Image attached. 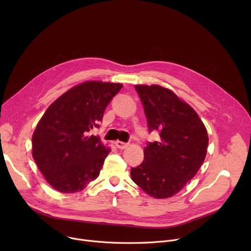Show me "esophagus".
Masks as SVG:
<instances>
[{
	"label": "esophagus",
	"mask_w": 251,
	"mask_h": 251,
	"mask_svg": "<svg viewBox=\"0 0 251 251\" xmlns=\"http://www.w3.org/2000/svg\"><path fill=\"white\" fill-rule=\"evenodd\" d=\"M114 144H115V146H116L118 149H121V150H123V149H125V148L128 147L127 143H124V142H121V141H115Z\"/></svg>",
	"instance_id": "obj_1"
}]
</instances>
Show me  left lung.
Returning <instances> with one entry per match:
<instances>
[{
    "label": "left lung",
    "mask_w": 251,
    "mask_h": 251,
    "mask_svg": "<svg viewBox=\"0 0 251 251\" xmlns=\"http://www.w3.org/2000/svg\"><path fill=\"white\" fill-rule=\"evenodd\" d=\"M144 107L148 130L160 141L148 142L144 161L131 168V177L146 194L167 199L196 176L206 155L208 137L197 112L160 85H135Z\"/></svg>",
    "instance_id": "obj_1"
}]
</instances>
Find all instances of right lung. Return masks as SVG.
I'll list each match as a JSON object with an SVG mask.
<instances>
[{"mask_svg":"<svg viewBox=\"0 0 251 251\" xmlns=\"http://www.w3.org/2000/svg\"><path fill=\"white\" fill-rule=\"evenodd\" d=\"M120 83L83 82L50 107L32 135V157L47 182L60 193H75L99 176L110 149L89 132L122 88Z\"/></svg>","mask_w":251,"mask_h":251,"instance_id":"right-lung-1","label":"right lung"}]
</instances>
